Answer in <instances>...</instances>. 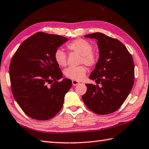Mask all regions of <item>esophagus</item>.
I'll return each mask as SVG.
<instances>
[{"label":"esophagus","instance_id":"34e87169","mask_svg":"<svg viewBox=\"0 0 149 149\" xmlns=\"http://www.w3.org/2000/svg\"><path fill=\"white\" fill-rule=\"evenodd\" d=\"M79 83H80L79 82V81H75V80H73L72 81V84L74 86H76V85H77V84H79Z\"/></svg>","mask_w":149,"mask_h":149}]
</instances>
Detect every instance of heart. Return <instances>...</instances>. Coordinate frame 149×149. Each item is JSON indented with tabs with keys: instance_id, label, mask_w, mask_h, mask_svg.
I'll return each instance as SVG.
<instances>
[{
	"instance_id": "1",
	"label": "heart",
	"mask_w": 149,
	"mask_h": 149,
	"mask_svg": "<svg viewBox=\"0 0 149 149\" xmlns=\"http://www.w3.org/2000/svg\"><path fill=\"white\" fill-rule=\"evenodd\" d=\"M66 47L70 51L76 52L81 55L80 63H84L88 66L94 67L98 62V56L93 52V46L86 40L77 39L69 42ZM54 60L58 65L65 66L66 65V55L63 50L57 49L54 54ZM87 71L84 65L79 66H70L67 68L64 73L65 76L75 81H80L84 77Z\"/></svg>"
}]
</instances>
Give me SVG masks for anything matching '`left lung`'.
<instances>
[{"instance_id": "left-lung-1", "label": "left lung", "mask_w": 149, "mask_h": 149, "mask_svg": "<svg viewBox=\"0 0 149 149\" xmlns=\"http://www.w3.org/2000/svg\"><path fill=\"white\" fill-rule=\"evenodd\" d=\"M85 37L97 40L98 62L89 78L97 84H86L83 95L86 106L100 115L114 112L126 100L134 82V64L126 46L119 40L100 32Z\"/></svg>"}]
</instances>
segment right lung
Masks as SVG:
<instances>
[{"mask_svg":"<svg viewBox=\"0 0 149 149\" xmlns=\"http://www.w3.org/2000/svg\"><path fill=\"white\" fill-rule=\"evenodd\" d=\"M68 38L40 31L20 45L10 65L13 97L26 115L37 120L54 118L62 109L72 81L63 77L54 60L57 48Z\"/></svg>","mask_w":149,"mask_h":149,"instance_id":"1","label":"right lung"}]
</instances>
